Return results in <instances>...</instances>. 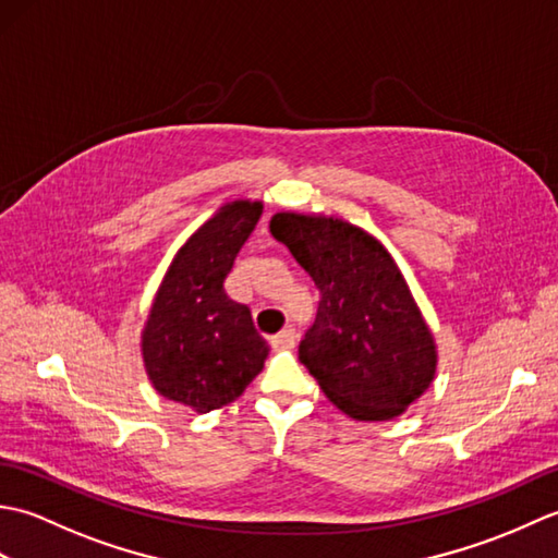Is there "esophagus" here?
I'll return each mask as SVG.
<instances>
[{"label":"esophagus","mask_w":558,"mask_h":558,"mask_svg":"<svg viewBox=\"0 0 558 558\" xmlns=\"http://www.w3.org/2000/svg\"><path fill=\"white\" fill-rule=\"evenodd\" d=\"M294 345H298V333H294V328L280 330V333L272 338V348L278 350H292Z\"/></svg>","instance_id":"34e87169"}]
</instances>
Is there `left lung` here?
<instances>
[{
	"label": "left lung",
	"mask_w": 558,
	"mask_h": 558,
	"mask_svg": "<svg viewBox=\"0 0 558 558\" xmlns=\"http://www.w3.org/2000/svg\"><path fill=\"white\" fill-rule=\"evenodd\" d=\"M268 228L322 290L300 362L326 398L360 422L405 414L434 384L438 350L393 256L340 216L280 210Z\"/></svg>",
	"instance_id": "left-lung-1"
}]
</instances>
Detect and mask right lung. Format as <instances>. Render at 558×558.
Wrapping results in <instances>:
<instances>
[{
	"label": "right lung",
	"instance_id": "1",
	"mask_svg": "<svg viewBox=\"0 0 558 558\" xmlns=\"http://www.w3.org/2000/svg\"><path fill=\"white\" fill-rule=\"evenodd\" d=\"M264 201H225L177 248L141 330V360L162 398L198 414L230 405L264 369L268 342L248 306L232 302L222 282Z\"/></svg>",
	"mask_w": 558,
	"mask_h": 558
}]
</instances>
